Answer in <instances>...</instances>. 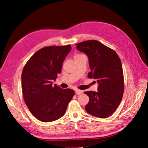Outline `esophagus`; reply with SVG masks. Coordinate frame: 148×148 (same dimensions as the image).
Returning <instances> with one entry per match:
<instances>
[{
    "label": "esophagus",
    "instance_id": "34e87169",
    "mask_svg": "<svg viewBox=\"0 0 148 148\" xmlns=\"http://www.w3.org/2000/svg\"><path fill=\"white\" fill-rule=\"evenodd\" d=\"M83 91L82 90H79V89H77V90L75 91L76 95H81V94L83 93Z\"/></svg>",
    "mask_w": 148,
    "mask_h": 148
}]
</instances>
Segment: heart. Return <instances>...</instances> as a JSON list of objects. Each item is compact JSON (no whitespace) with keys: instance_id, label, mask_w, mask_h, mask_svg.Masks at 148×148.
Here are the masks:
<instances>
[{"instance_id":"1","label":"heart","mask_w":148,"mask_h":148,"mask_svg":"<svg viewBox=\"0 0 148 148\" xmlns=\"http://www.w3.org/2000/svg\"><path fill=\"white\" fill-rule=\"evenodd\" d=\"M78 56H80V55H78Z\"/></svg>"}]
</instances>
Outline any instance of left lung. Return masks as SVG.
Wrapping results in <instances>:
<instances>
[{
	"label": "left lung",
	"instance_id": "obj_1",
	"mask_svg": "<svg viewBox=\"0 0 148 148\" xmlns=\"http://www.w3.org/2000/svg\"><path fill=\"white\" fill-rule=\"evenodd\" d=\"M76 45L78 51L88 57L91 71L88 77L95 79L98 83L97 92H84L89 98L85 109L95 117H108L117 109L123 97L122 62L113 49L96 40H88Z\"/></svg>",
	"mask_w": 148,
	"mask_h": 148
}]
</instances>
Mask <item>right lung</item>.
<instances>
[{"mask_svg":"<svg viewBox=\"0 0 148 148\" xmlns=\"http://www.w3.org/2000/svg\"><path fill=\"white\" fill-rule=\"evenodd\" d=\"M71 49L70 45L43 47L30 58L22 71L25 102L31 113L42 122H52L64 116L75 95L73 89L53 85Z\"/></svg>","mask_w":148,"mask_h":148,"instance_id":"right-lung-1","label":"right lung"}]
</instances>
